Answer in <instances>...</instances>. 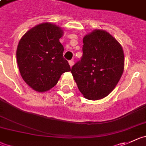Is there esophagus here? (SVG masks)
<instances>
[{
	"instance_id": "obj_1",
	"label": "esophagus",
	"mask_w": 146,
	"mask_h": 146,
	"mask_svg": "<svg viewBox=\"0 0 146 146\" xmlns=\"http://www.w3.org/2000/svg\"><path fill=\"white\" fill-rule=\"evenodd\" d=\"M73 64H74V62H73V60H70V61H69V65H70V67L73 66Z\"/></svg>"
}]
</instances>
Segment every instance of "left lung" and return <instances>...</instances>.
<instances>
[{
  "label": "left lung",
  "mask_w": 146,
  "mask_h": 146,
  "mask_svg": "<svg viewBox=\"0 0 146 146\" xmlns=\"http://www.w3.org/2000/svg\"><path fill=\"white\" fill-rule=\"evenodd\" d=\"M83 43V56L72 67L71 73L86 99H103L112 92L123 73V50L104 30H94L84 36Z\"/></svg>",
  "instance_id": "8db88e82"
}]
</instances>
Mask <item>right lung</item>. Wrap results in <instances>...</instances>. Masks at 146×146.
Returning a JSON list of instances; mask_svg holds the SVG:
<instances>
[{"label": "right lung", "mask_w": 146, "mask_h": 146, "mask_svg": "<svg viewBox=\"0 0 146 146\" xmlns=\"http://www.w3.org/2000/svg\"><path fill=\"white\" fill-rule=\"evenodd\" d=\"M63 31L51 23H42L29 29L20 39L16 58L20 73L32 89L47 92L54 87L61 75L70 70L63 58L60 42Z\"/></svg>", "instance_id": "add662e5"}]
</instances>
